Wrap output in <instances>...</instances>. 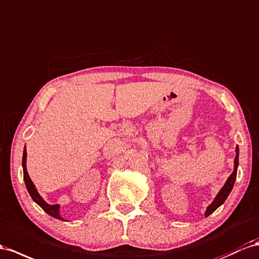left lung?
<instances>
[{
	"label": "left lung",
	"mask_w": 259,
	"mask_h": 259,
	"mask_svg": "<svg viewBox=\"0 0 259 259\" xmlns=\"http://www.w3.org/2000/svg\"><path fill=\"white\" fill-rule=\"evenodd\" d=\"M235 151H236V155H235V158H234V169H233V172H232L231 176L228 178L226 184L223 185V187L221 188L220 192L218 193V195H217L215 198L213 199V201L207 207V210L205 212L206 217H208L209 214L212 213L217 208L220 207L223 204V202L226 201L227 197L229 196V194L231 193V191H232L233 185H234V182L236 180L237 166H239V151H240L239 150V146H236Z\"/></svg>",
	"instance_id": "8db88e82"
}]
</instances>
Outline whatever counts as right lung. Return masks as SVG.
<instances>
[{"label":"right lung","mask_w":259,"mask_h":259,"mask_svg":"<svg viewBox=\"0 0 259 259\" xmlns=\"http://www.w3.org/2000/svg\"><path fill=\"white\" fill-rule=\"evenodd\" d=\"M26 159H27V151H26V147L24 148V153H23V170H24V181H25V184L27 187V191L29 193V195L31 196L32 200L34 202H37V204L44 209V210L48 213L50 214L51 217L55 219H59V220H63L65 221L64 219L62 218L60 215V205H49L47 202L44 200V198L40 196V194L38 193L36 186L32 183V181L30 180L29 176H28V172H27V167H26Z\"/></svg>","instance_id":"right-lung-1"}]
</instances>
